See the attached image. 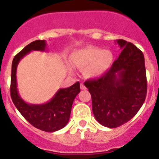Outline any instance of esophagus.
Masks as SVG:
<instances>
[{
  "label": "esophagus",
  "mask_w": 159,
  "mask_h": 159,
  "mask_svg": "<svg viewBox=\"0 0 159 159\" xmlns=\"http://www.w3.org/2000/svg\"><path fill=\"white\" fill-rule=\"evenodd\" d=\"M80 87H81V90H86V89H87V87H85L84 84H81V86H80Z\"/></svg>",
  "instance_id": "obj_1"
}]
</instances>
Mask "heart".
I'll return each instance as SVG.
<instances>
[{
  "instance_id": "heart-1",
  "label": "heart",
  "mask_w": 159,
  "mask_h": 159,
  "mask_svg": "<svg viewBox=\"0 0 159 159\" xmlns=\"http://www.w3.org/2000/svg\"><path fill=\"white\" fill-rule=\"evenodd\" d=\"M71 62L76 68L84 70L87 78H97L106 74L114 63V57L109 50L87 46L75 52L70 56ZM69 70L73 69L69 66Z\"/></svg>"
}]
</instances>
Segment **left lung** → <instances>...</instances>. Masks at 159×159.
Returning a JSON list of instances; mask_svg holds the SVG:
<instances>
[{
  "instance_id": "1",
  "label": "left lung",
  "mask_w": 159,
  "mask_h": 159,
  "mask_svg": "<svg viewBox=\"0 0 159 159\" xmlns=\"http://www.w3.org/2000/svg\"><path fill=\"white\" fill-rule=\"evenodd\" d=\"M115 43L123 51L108 72L84 82L95 118L108 128L119 127L132 119L143 105L147 90L143 53L125 40Z\"/></svg>"
}]
</instances>
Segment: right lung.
<instances>
[{"label": "right lung", "instance_id": "obj_1", "mask_svg": "<svg viewBox=\"0 0 159 159\" xmlns=\"http://www.w3.org/2000/svg\"><path fill=\"white\" fill-rule=\"evenodd\" d=\"M45 40H36L25 46L13 58L11 73L10 94L12 102L27 121L44 132H54L63 129L68 123L75 98L80 93V84L59 89L54 96L43 104L27 103L19 95L17 88L16 71L20 61L32 51L45 52Z\"/></svg>", "mask_w": 159, "mask_h": 159}]
</instances>
